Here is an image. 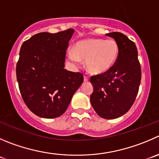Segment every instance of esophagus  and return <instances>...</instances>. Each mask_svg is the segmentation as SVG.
<instances>
[{"instance_id": "1", "label": "esophagus", "mask_w": 159, "mask_h": 159, "mask_svg": "<svg viewBox=\"0 0 159 159\" xmlns=\"http://www.w3.org/2000/svg\"><path fill=\"white\" fill-rule=\"evenodd\" d=\"M84 82H88V81H89V78L87 76H85V75H84Z\"/></svg>"}]
</instances>
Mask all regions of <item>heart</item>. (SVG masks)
I'll return each instance as SVG.
<instances>
[{"label": "heart", "mask_w": 159, "mask_h": 159, "mask_svg": "<svg viewBox=\"0 0 159 159\" xmlns=\"http://www.w3.org/2000/svg\"><path fill=\"white\" fill-rule=\"evenodd\" d=\"M120 48L116 40L88 38L76 42L68 57L73 64L86 61V69L90 74L101 75L109 72L119 59Z\"/></svg>", "instance_id": "1"}]
</instances>
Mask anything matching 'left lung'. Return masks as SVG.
<instances>
[{
	"mask_svg": "<svg viewBox=\"0 0 159 159\" xmlns=\"http://www.w3.org/2000/svg\"><path fill=\"white\" fill-rule=\"evenodd\" d=\"M119 45L117 63L108 73L93 75L90 103L100 117L114 119L126 114L134 104L141 80V69L135 43L119 32L107 33Z\"/></svg>",
	"mask_w": 159,
	"mask_h": 159,
	"instance_id": "8db88e82",
	"label": "left lung"
}]
</instances>
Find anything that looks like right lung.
I'll return each mask as SVG.
<instances>
[{"label":"right lung","mask_w":159,"mask_h":159,"mask_svg":"<svg viewBox=\"0 0 159 159\" xmlns=\"http://www.w3.org/2000/svg\"><path fill=\"white\" fill-rule=\"evenodd\" d=\"M73 33L69 29L57 33H37L21 47L16 66L19 90L26 106L37 116H61L84 82L82 74L64 69Z\"/></svg>","instance_id":"add662e5"}]
</instances>
